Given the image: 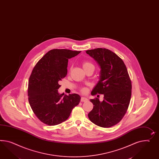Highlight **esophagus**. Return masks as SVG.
Wrapping results in <instances>:
<instances>
[{
    "label": "esophagus",
    "mask_w": 159,
    "mask_h": 159,
    "mask_svg": "<svg viewBox=\"0 0 159 159\" xmlns=\"http://www.w3.org/2000/svg\"><path fill=\"white\" fill-rule=\"evenodd\" d=\"M87 100H88L87 98H86L85 97H82L80 101H81V102H86Z\"/></svg>",
    "instance_id": "obj_1"
}]
</instances>
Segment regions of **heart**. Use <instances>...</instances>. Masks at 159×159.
I'll use <instances>...</instances> for the list:
<instances>
[{
  "label": "heart",
  "mask_w": 159,
  "mask_h": 159,
  "mask_svg": "<svg viewBox=\"0 0 159 159\" xmlns=\"http://www.w3.org/2000/svg\"><path fill=\"white\" fill-rule=\"evenodd\" d=\"M82 66H83V69H84V70H86L87 69L89 68H90V67H94V65L93 64H92V63H91L90 62H89V61H84V62H83V63H82ZM86 91V89L85 88H83L82 89V92H85Z\"/></svg>",
  "instance_id": "heart-1"
}]
</instances>
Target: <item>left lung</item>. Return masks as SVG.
<instances>
[{
    "label": "left lung",
    "mask_w": 159,
    "mask_h": 159,
    "mask_svg": "<svg viewBox=\"0 0 159 159\" xmlns=\"http://www.w3.org/2000/svg\"><path fill=\"white\" fill-rule=\"evenodd\" d=\"M86 53L97 62L100 68L99 80L92 95L103 94V100L90 99L94 107L88 116L91 122L103 128L119 123L129 107L132 84L123 61L115 52L104 48L87 50Z\"/></svg>",
    "instance_id": "8db88e82"
}]
</instances>
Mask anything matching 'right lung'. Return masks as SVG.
Returning a JSON list of instances; mask_svg holds the SVG:
<instances>
[{"label":"right lung","mask_w":159,"mask_h":159,"mask_svg":"<svg viewBox=\"0 0 159 159\" xmlns=\"http://www.w3.org/2000/svg\"><path fill=\"white\" fill-rule=\"evenodd\" d=\"M81 52L52 49L34 66L28 88V101L36 117L45 125H59L68 118L81 97L77 94H60L58 82L67 75L68 59Z\"/></svg>","instance_id":"obj_1"}]
</instances>
